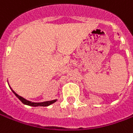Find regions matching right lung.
Segmentation results:
<instances>
[{
	"mask_svg": "<svg viewBox=\"0 0 133 133\" xmlns=\"http://www.w3.org/2000/svg\"><path fill=\"white\" fill-rule=\"evenodd\" d=\"M12 91L14 92V94L15 95L18 97V99H19V100H20L23 104H26V105H29V106H31V107H47V106L50 105V104H52L55 103V102H57V99H55V100H52V101L39 102V103L31 102H29V101H28V100H26V99H25L24 98H23V97H21V96H20L19 95H18V94H17L16 92H14L13 90H12Z\"/></svg>",
	"mask_w": 133,
	"mask_h": 133,
	"instance_id": "1",
	"label": "right lung"
}]
</instances>
